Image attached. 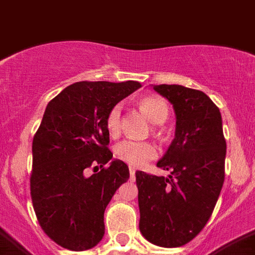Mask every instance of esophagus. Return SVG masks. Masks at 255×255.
Instances as JSON below:
<instances>
[{
	"instance_id": "1",
	"label": "esophagus",
	"mask_w": 255,
	"mask_h": 255,
	"mask_svg": "<svg viewBox=\"0 0 255 255\" xmlns=\"http://www.w3.org/2000/svg\"><path fill=\"white\" fill-rule=\"evenodd\" d=\"M129 177H131V180H134V177H136V171H134V168H129Z\"/></svg>"
}]
</instances>
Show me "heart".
I'll return each instance as SVG.
<instances>
[{
    "mask_svg": "<svg viewBox=\"0 0 255 255\" xmlns=\"http://www.w3.org/2000/svg\"><path fill=\"white\" fill-rule=\"evenodd\" d=\"M140 110L154 124L163 123L168 117V106L160 97L149 96L138 102ZM106 128L110 136L117 137L122 129V105L115 104L106 117ZM158 155L157 146L149 141L123 140L115 146V157L131 167H142Z\"/></svg>",
    "mask_w": 255,
    "mask_h": 255,
    "instance_id": "obj_1",
    "label": "heart"
}]
</instances>
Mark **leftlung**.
Segmentation results:
<instances>
[{
	"label": "left lung",
	"mask_w": 255,
	"mask_h": 255,
	"mask_svg": "<svg viewBox=\"0 0 255 255\" xmlns=\"http://www.w3.org/2000/svg\"><path fill=\"white\" fill-rule=\"evenodd\" d=\"M153 89L172 104L175 138L157 167L167 177L136 172L140 231L154 245L183 247L206 226L224 183L227 144L222 115L204 92L183 85Z\"/></svg>",
	"instance_id": "left-lung-1"
}]
</instances>
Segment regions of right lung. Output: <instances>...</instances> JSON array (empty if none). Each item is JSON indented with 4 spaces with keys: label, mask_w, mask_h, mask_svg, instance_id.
<instances>
[{
    "label": "right lung",
    "mask_w": 255,
    "mask_h": 255,
    "mask_svg": "<svg viewBox=\"0 0 255 255\" xmlns=\"http://www.w3.org/2000/svg\"><path fill=\"white\" fill-rule=\"evenodd\" d=\"M141 87L138 81H79L45 109L32 142L31 198L38 223L62 248L81 252L105 233V209L129 179L123 160L112 159L106 117ZM93 167L97 174L87 175Z\"/></svg>",
    "instance_id": "right-lung-1"
}]
</instances>
